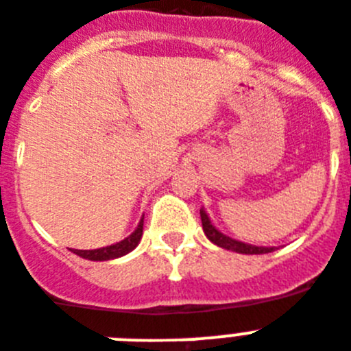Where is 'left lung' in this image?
Listing matches in <instances>:
<instances>
[{
	"label": "left lung",
	"instance_id": "8db88e82",
	"mask_svg": "<svg viewBox=\"0 0 351 351\" xmlns=\"http://www.w3.org/2000/svg\"><path fill=\"white\" fill-rule=\"evenodd\" d=\"M200 220H202V229H204V234L208 236L209 241H213L218 247L226 248V250H232V252L238 254H268L275 250V247H254V245L241 243V241H236V239L229 238V236L221 234L220 230L213 227L211 220H209L204 209H200Z\"/></svg>",
	"mask_w": 351,
	"mask_h": 351
}]
</instances>
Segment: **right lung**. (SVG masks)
<instances>
[{
  "instance_id": "add662e5",
  "label": "right lung",
  "mask_w": 351,
  "mask_h": 351,
  "mask_svg": "<svg viewBox=\"0 0 351 351\" xmlns=\"http://www.w3.org/2000/svg\"><path fill=\"white\" fill-rule=\"evenodd\" d=\"M143 232V218L140 220L138 227L134 229V232L131 236H128L125 239L119 241L115 245H110V247L95 248V250H74V254L83 259H88V261H108V259H115V257H122L125 254H130L136 245L140 243V238H142Z\"/></svg>"
}]
</instances>
